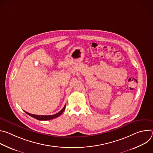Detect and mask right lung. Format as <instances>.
<instances>
[{
    "instance_id": "obj_1",
    "label": "right lung",
    "mask_w": 153,
    "mask_h": 153,
    "mask_svg": "<svg viewBox=\"0 0 153 153\" xmlns=\"http://www.w3.org/2000/svg\"><path fill=\"white\" fill-rule=\"evenodd\" d=\"M65 106H66V105H65L64 107L63 108L62 110L61 111H60L59 113L55 114H53V115H51V116H39V115H36V114H30L29 113H27L26 111H25L27 114H28L29 116L39 120H51V119H54V118H56L59 116H60L64 111V110H65Z\"/></svg>"
}]
</instances>
